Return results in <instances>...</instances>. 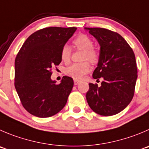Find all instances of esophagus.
<instances>
[{
  "label": "esophagus",
  "mask_w": 149,
  "mask_h": 149,
  "mask_svg": "<svg viewBox=\"0 0 149 149\" xmlns=\"http://www.w3.org/2000/svg\"><path fill=\"white\" fill-rule=\"evenodd\" d=\"M80 83V80H74V84L75 85V86H77V85H78Z\"/></svg>",
  "instance_id": "1"
}]
</instances>
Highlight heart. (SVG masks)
I'll return each instance as SVG.
<instances>
[{
  "label": "heart",
  "mask_w": 149,
  "mask_h": 149,
  "mask_svg": "<svg viewBox=\"0 0 149 149\" xmlns=\"http://www.w3.org/2000/svg\"><path fill=\"white\" fill-rule=\"evenodd\" d=\"M73 44L79 49L84 51L83 60H89L91 62H96L98 60V53L93 49V43L88 36L80 34L74 39ZM71 58V49L68 45H64L61 50V58L64 63H69ZM91 70V66L88 61L82 63H75L68 66L65 70L67 75L75 80L83 78Z\"/></svg>",
  "instance_id": "heart-1"
}]
</instances>
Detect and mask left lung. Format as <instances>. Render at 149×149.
Instances as JSON below:
<instances>
[{
  "mask_svg": "<svg viewBox=\"0 0 149 149\" xmlns=\"http://www.w3.org/2000/svg\"><path fill=\"white\" fill-rule=\"evenodd\" d=\"M100 45L94 79L102 77L101 86L89 83L86 100L91 110L99 115L110 116L122 111L134 93L137 69L131 47L119 33L102 28H86Z\"/></svg>",
  "mask_w": 149,
  "mask_h": 149,
  "instance_id": "left-lung-1",
  "label": "left lung"
}]
</instances>
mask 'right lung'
<instances>
[{
    "instance_id": "obj_1",
    "label": "right lung",
    "mask_w": 149,
    "mask_h": 149,
    "mask_svg": "<svg viewBox=\"0 0 149 149\" xmlns=\"http://www.w3.org/2000/svg\"><path fill=\"white\" fill-rule=\"evenodd\" d=\"M77 28L47 27L25 40L15 62V86L21 103L29 113L48 118L66 104L73 79L63 76L60 84L52 81V67L61 62V50Z\"/></svg>"
}]
</instances>
